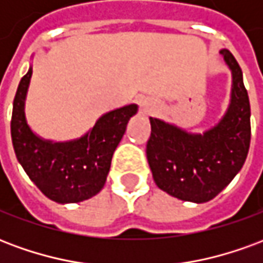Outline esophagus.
Wrapping results in <instances>:
<instances>
[{
  "label": "esophagus",
  "mask_w": 263,
  "mask_h": 263,
  "mask_svg": "<svg viewBox=\"0 0 263 263\" xmlns=\"http://www.w3.org/2000/svg\"><path fill=\"white\" fill-rule=\"evenodd\" d=\"M141 107H142L143 112L149 114V112H151V111H152L155 107L154 100H151V98H142V100H141Z\"/></svg>",
  "instance_id": "1"
}]
</instances>
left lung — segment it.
<instances>
[{
	"label": "left lung",
	"instance_id": "8db88e82",
	"mask_svg": "<svg viewBox=\"0 0 263 263\" xmlns=\"http://www.w3.org/2000/svg\"><path fill=\"white\" fill-rule=\"evenodd\" d=\"M220 54L231 71V94L220 121L203 134L151 118L146 158L156 186L173 197L205 203L231 183L251 142V107L242 70L228 49Z\"/></svg>",
	"mask_w": 263,
	"mask_h": 263
}]
</instances>
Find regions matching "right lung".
<instances>
[{
    "label": "right lung",
    "mask_w": 263,
    "mask_h": 263,
    "mask_svg": "<svg viewBox=\"0 0 263 263\" xmlns=\"http://www.w3.org/2000/svg\"><path fill=\"white\" fill-rule=\"evenodd\" d=\"M31 77L32 65L21 79L12 105L11 138L16 159L36 187L56 203H80L94 197L105 184L114 151L138 105L128 104L105 112L74 139H45L32 131L26 120Z\"/></svg>",
    "instance_id": "add662e5"
}]
</instances>
